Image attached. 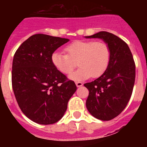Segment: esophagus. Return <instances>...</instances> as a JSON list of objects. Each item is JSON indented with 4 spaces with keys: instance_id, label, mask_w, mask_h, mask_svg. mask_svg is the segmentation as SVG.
<instances>
[{
    "instance_id": "esophagus-1",
    "label": "esophagus",
    "mask_w": 147,
    "mask_h": 147,
    "mask_svg": "<svg viewBox=\"0 0 147 147\" xmlns=\"http://www.w3.org/2000/svg\"><path fill=\"white\" fill-rule=\"evenodd\" d=\"M76 87H78V88H79V87H82L83 85V84L82 82H76Z\"/></svg>"
}]
</instances>
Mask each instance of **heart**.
Here are the masks:
<instances>
[{
  "label": "heart",
  "instance_id": "1",
  "mask_svg": "<svg viewBox=\"0 0 147 147\" xmlns=\"http://www.w3.org/2000/svg\"><path fill=\"white\" fill-rule=\"evenodd\" d=\"M65 51L67 54L54 52L51 62L56 69L65 75L72 73L78 62L80 67L70 76L74 80L99 77L110 64V49L104 41L76 40L66 45Z\"/></svg>",
  "mask_w": 147,
  "mask_h": 147
}]
</instances>
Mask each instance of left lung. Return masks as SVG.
Listing matches in <instances>:
<instances>
[{"mask_svg": "<svg viewBox=\"0 0 147 147\" xmlns=\"http://www.w3.org/2000/svg\"><path fill=\"white\" fill-rule=\"evenodd\" d=\"M86 38H101L110 49V64L102 76L85 83L89 90L86 107L95 118L113 119L124 110L130 99L136 78V64L129 46L116 35L100 32Z\"/></svg>", "mask_w": 147, "mask_h": 147, "instance_id": "left-lung-1", "label": "left lung"}]
</instances>
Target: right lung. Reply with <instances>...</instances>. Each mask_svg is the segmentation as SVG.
Segmentation results:
<instances>
[{
    "label": "right lung",
    "mask_w": 147,
    "mask_h": 147,
    "mask_svg": "<svg viewBox=\"0 0 147 147\" xmlns=\"http://www.w3.org/2000/svg\"><path fill=\"white\" fill-rule=\"evenodd\" d=\"M69 40L36 34L16 51L11 85L19 107L28 119L40 124H54L67 110L76 90L74 82L55 68L51 56Z\"/></svg>",
    "instance_id": "add662e5"
}]
</instances>
